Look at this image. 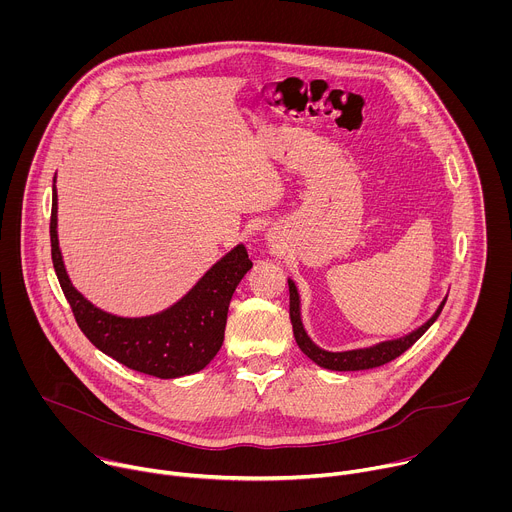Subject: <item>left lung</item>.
Here are the masks:
<instances>
[{"mask_svg": "<svg viewBox=\"0 0 512 512\" xmlns=\"http://www.w3.org/2000/svg\"><path fill=\"white\" fill-rule=\"evenodd\" d=\"M289 285V318H291V326H294V336L298 346L302 348V352L312 358L318 367L328 369V371H367V369H377L381 364L391 362L393 358L401 356L407 348H411L423 334L425 330L437 320V316L442 314L446 300H442V304L437 306L435 314L421 324L419 328H415L413 332L395 338V340H385L367 348H354V350H342V352H330L320 348L306 332L304 324H302V302H300V294L298 287L294 283V279H287Z\"/></svg>", "mask_w": 512, "mask_h": 512, "instance_id": "1", "label": "left lung"}]
</instances>
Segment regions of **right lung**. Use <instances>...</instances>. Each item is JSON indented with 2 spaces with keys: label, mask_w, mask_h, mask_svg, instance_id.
<instances>
[{
  "label": "right lung",
  "mask_w": 512,
  "mask_h": 512,
  "mask_svg": "<svg viewBox=\"0 0 512 512\" xmlns=\"http://www.w3.org/2000/svg\"><path fill=\"white\" fill-rule=\"evenodd\" d=\"M58 194L52 184L50 245L64 296L83 334L107 356L137 373L178 379L202 371L221 350L227 312L239 281L253 267L245 245L218 259L176 304L141 318H123L91 304L72 285L58 247Z\"/></svg>",
  "instance_id": "right-lung-1"
}]
</instances>
